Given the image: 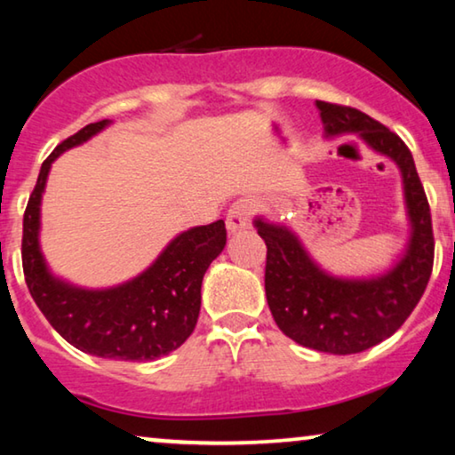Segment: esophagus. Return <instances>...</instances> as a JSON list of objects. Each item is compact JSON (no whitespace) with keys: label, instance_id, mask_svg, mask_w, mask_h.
Segmentation results:
<instances>
[{"label":"esophagus","instance_id":"34e87169","mask_svg":"<svg viewBox=\"0 0 455 455\" xmlns=\"http://www.w3.org/2000/svg\"><path fill=\"white\" fill-rule=\"evenodd\" d=\"M251 209L252 204L251 201H246V198H240V201H235L232 207H229L226 217V226L229 234H238L242 229L251 226Z\"/></svg>","mask_w":455,"mask_h":455}]
</instances>
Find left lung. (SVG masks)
<instances>
[{
	"instance_id": "8db88e82",
	"label": "left lung",
	"mask_w": 455,
	"mask_h": 455,
	"mask_svg": "<svg viewBox=\"0 0 455 455\" xmlns=\"http://www.w3.org/2000/svg\"><path fill=\"white\" fill-rule=\"evenodd\" d=\"M316 109L325 139L356 134L377 155L394 161L410 223L406 248L387 271L344 277L323 269L285 223L254 217L267 244L265 294L277 327L304 347L346 356L394 335L425 294L435 252L431 209L412 153L400 136L354 108L316 101Z\"/></svg>"
}]
</instances>
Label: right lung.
Here are the masks:
<instances>
[{
  "mask_svg": "<svg viewBox=\"0 0 455 455\" xmlns=\"http://www.w3.org/2000/svg\"><path fill=\"white\" fill-rule=\"evenodd\" d=\"M109 124H89L43 161L24 211L22 267L36 307L68 344L99 358L142 363L178 350L195 331L203 277L226 246V223L220 220L178 234L145 271L111 288H83L53 275L39 242L49 170L61 153Z\"/></svg>",
  "mask_w": 455,
  "mask_h": 455,
  "instance_id": "right-lung-1",
  "label": "right lung"
}]
</instances>
